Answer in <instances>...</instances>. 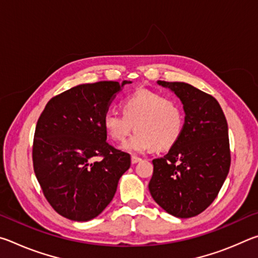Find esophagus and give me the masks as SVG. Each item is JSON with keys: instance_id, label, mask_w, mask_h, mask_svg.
Listing matches in <instances>:
<instances>
[{"instance_id": "esophagus-1", "label": "esophagus", "mask_w": 258, "mask_h": 258, "mask_svg": "<svg viewBox=\"0 0 258 258\" xmlns=\"http://www.w3.org/2000/svg\"><path fill=\"white\" fill-rule=\"evenodd\" d=\"M131 161H132V164H137V163H139V161H141V158L137 156H132L131 157Z\"/></svg>"}]
</instances>
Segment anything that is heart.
<instances>
[{"label":"heart","instance_id":"1","mask_svg":"<svg viewBox=\"0 0 258 258\" xmlns=\"http://www.w3.org/2000/svg\"><path fill=\"white\" fill-rule=\"evenodd\" d=\"M123 115L108 112L103 128L113 142H124L137 131L121 149L131 154H145L152 147L157 150L171 148L180 139L184 116L177 100L151 90H138L120 103Z\"/></svg>","mask_w":258,"mask_h":258}]
</instances>
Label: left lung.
<instances>
[{
  "label": "left lung",
  "instance_id": "obj_1",
  "mask_svg": "<svg viewBox=\"0 0 258 258\" xmlns=\"http://www.w3.org/2000/svg\"><path fill=\"white\" fill-rule=\"evenodd\" d=\"M173 91L185 112L180 139L152 160L151 197L171 215L189 218L211 205L228 176L231 156L224 112L212 95L183 82L158 81Z\"/></svg>",
  "mask_w": 258,
  "mask_h": 258
}]
</instances>
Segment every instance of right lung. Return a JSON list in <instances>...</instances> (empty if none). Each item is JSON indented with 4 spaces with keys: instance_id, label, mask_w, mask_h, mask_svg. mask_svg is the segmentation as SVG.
I'll return each mask as SVG.
<instances>
[{
    "instance_id": "obj_1",
    "label": "right lung",
    "mask_w": 258,
    "mask_h": 258,
    "mask_svg": "<svg viewBox=\"0 0 258 258\" xmlns=\"http://www.w3.org/2000/svg\"><path fill=\"white\" fill-rule=\"evenodd\" d=\"M131 81L81 84L52 98L37 120L34 172L54 211L72 221L99 216L131 166L127 152L107 143L103 117ZM94 156L103 159L94 162Z\"/></svg>"
}]
</instances>
